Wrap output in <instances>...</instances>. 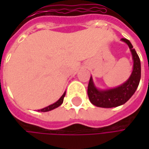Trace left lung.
Returning a JSON list of instances; mask_svg holds the SVG:
<instances>
[{
    "mask_svg": "<svg viewBox=\"0 0 149 149\" xmlns=\"http://www.w3.org/2000/svg\"><path fill=\"white\" fill-rule=\"evenodd\" d=\"M123 42L129 45L132 53L134 61L133 72L130 78L122 85L109 89V90H99L97 89L91 77L88 84V97L91 103L97 107L101 108H113L124 104L135 92L141 79V61L138 54L133 48L130 41L127 39H122Z\"/></svg>",
    "mask_w": 149,
    "mask_h": 149,
    "instance_id": "left-lung-1",
    "label": "left lung"
}]
</instances>
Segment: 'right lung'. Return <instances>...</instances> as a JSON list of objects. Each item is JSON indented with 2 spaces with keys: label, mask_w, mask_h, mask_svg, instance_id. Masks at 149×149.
Returning <instances> with one entry per match:
<instances>
[{
  "label": "right lung",
  "mask_w": 149,
  "mask_h": 149,
  "mask_svg": "<svg viewBox=\"0 0 149 149\" xmlns=\"http://www.w3.org/2000/svg\"><path fill=\"white\" fill-rule=\"evenodd\" d=\"M65 92L62 95V97L56 102V103H54V104H51V105H49V106H47V107H45L44 109H38L39 111H41V112H46V111H50V110H52V109H56V108H58V106H60L61 104H63V101H64V97H65Z\"/></svg>",
  "instance_id": "add662e5"
}]
</instances>
